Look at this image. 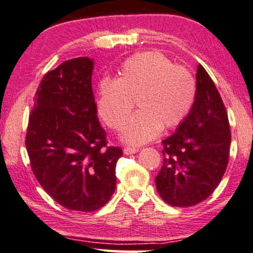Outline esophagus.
I'll use <instances>...</instances> for the list:
<instances>
[{
	"mask_svg": "<svg viewBox=\"0 0 253 253\" xmlns=\"http://www.w3.org/2000/svg\"><path fill=\"white\" fill-rule=\"evenodd\" d=\"M137 151H138V149H137V148H131V146H126V148L123 149L124 155H132V154H136Z\"/></svg>",
	"mask_w": 253,
	"mask_h": 253,
	"instance_id": "34e87169",
	"label": "esophagus"
}]
</instances>
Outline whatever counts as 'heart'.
<instances>
[{
    "label": "heart",
    "instance_id": "b5f03b06",
    "mask_svg": "<svg viewBox=\"0 0 253 253\" xmlns=\"http://www.w3.org/2000/svg\"><path fill=\"white\" fill-rule=\"evenodd\" d=\"M118 79L99 83L97 110L112 129H121L133 108H138L121 133L124 142L141 145L160 135L162 129L179 126L196 98L191 71L160 51H145L122 64Z\"/></svg>",
    "mask_w": 253,
    "mask_h": 253
}]
</instances>
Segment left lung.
Returning <instances> with one entry per match:
<instances>
[{"mask_svg":"<svg viewBox=\"0 0 253 253\" xmlns=\"http://www.w3.org/2000/svg\"><path fill=\"white\" fill-rule=\"evenodd\" d=\"M196 98L174 133L162 142L163 167L156 189L171 207L198 204L214 191L229 162L231 132L219 92L201 64Z\"/></svg>","mask_w":253,"mask_h":253,"instance_id":"8db88e82","label":"left lung"}]
</instances>
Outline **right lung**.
I'll list each match as a JSON object with an SVG mask.
<instances>
[{"mask_svg": "<svg viewBox=\"0 0 253 253\" xmlns=\"http://www.w3.org/2000/svg\"><path fill=\"white\" fill-rule=\"evenodd\" d=\"M93 60H68L44 75L34 98L26 148L45 192L74 211L92 212L116 188L122 149L107 146L91 88Z\"/></svg>", "mask_w": 253, "mask_h": 253, "instance_id": "right-lung-1", "label": "right lung"}]
</instances>
